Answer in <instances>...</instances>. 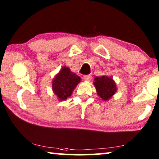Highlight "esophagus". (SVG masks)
I'll return each mask as SVG.
<instances>
[{"label": "esophagus", "mask_w": 159, "mask_h": 159, "mask_svg": "<svg viewBox=\"0 0 159 159\" xmlns=\"http://www.w3.org/2000/svg\"><path fill=\"white\" fill-rule=\"evenodd\" d=\"M91 79H92V76H90V75H85L83 76V79L85 80H87V81H89V80H91Z\"/></svg>", "instance_id": "1"}]
</instances>
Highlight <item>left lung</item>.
<instances>
[{"instance_id": "1", "label": "left lung", "mask_w": 159, "mask_h": 159, "mask_svg": "<svg viewBox=\"0 0 159 159\" xmlns=\"http://www.w3.org/2000/svg\"><path fill=\"white\" fill-rule=\"evenodd\" d=\"M93 83L97 94L104 101L109 100L116 92V84L111 77L107 76H97Z\"/></svg>"}]
</instances>
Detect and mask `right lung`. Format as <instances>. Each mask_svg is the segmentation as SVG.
Returning a JSON list of instances; mask_svg holds the SVG:
<instances>
[{"label": "right lung", "instance_id": "add662e5", "mask_svg": "<svg viewBox=\"0 0 159 159\" xmlns=\"http://www.w3.org/2000/svg\"><path fill=\"white\" fill-rule=\"evenodd\" d=\"M80 81V78L79 76L70 71L68 67L63 66L52 80L53 93L60 100H65L71 95Z\"/></svg>", "mask_w": 159, "mask_h": 159}]
</instances>
